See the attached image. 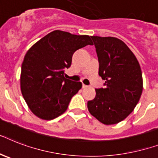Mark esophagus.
<instances>
[{"label": "esophagus", "instance_id": "1", "mask_svg": "<svg viewBox=\"0 0 158 158\" xmlns=\"http://www.w3.org/2000/svg\"><path fill=\"white\" fill-rule=\"evenodd\" d=\"M88 85H85L84 83H83V88H88Z\"/></svg>", "mask_w": 158, "mask_h": 158}]
</instances>
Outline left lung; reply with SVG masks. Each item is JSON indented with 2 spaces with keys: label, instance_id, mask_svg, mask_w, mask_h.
I'll return each mask as SVG.
<instances>
[{
  "label": "left lung",
  "instance_id": "1",
  "mask_svg": "<svg viewBox=\"0 0 158 158\" xmlns=\"http://www.w3.org/2000/svg\"><path fill=\"white\" fill-rule=\"evenodd\" d=\"M99 61L105 88L96 89L88 101L92 116L106 125L118 123L134 110L143 91L139 61L127 45L115 37L91 36Z\"/></svg>",
  "mask_w": 158,
  "mask_h": 158
}]
</instances>
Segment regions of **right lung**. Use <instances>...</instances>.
<instances>
[{
    "mask_svg": "<svg viewBox=\"0 0 158 158\" xmlns=\"http://www.w3.org/2000/svg\"><path fill=\"white\" fill-rule=\"evenodd\" d=\"M92 44L89 35H77L56 30L48 33L28 50L22 64L21 92L28 107L44 120L62 114L81 82L65 78L74 52Z\"/></svg>",
    "mask_w": 158,
    "mask_h": 158,
    "instance_id": "add662e5",
    "label": "right lung"
}]
</instances>
